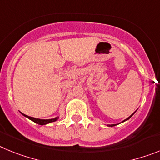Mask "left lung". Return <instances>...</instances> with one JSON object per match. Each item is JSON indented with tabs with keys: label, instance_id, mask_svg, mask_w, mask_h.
<instances>
[{
	"label": "left lung",
	"instance_id": "1",
	"mask_svg": "<svg viewBox=\"0 0 160 160\" xmlns=\"http://www.w3.org/2000/svg\"><path fill=\"white\" fill-rule=\"evenodd\" d=\"M133 114H134V113H133V114H131V116H130V117H128V118H127V119H125V120H124V121H126V120H128V119H129V118H131V116H132ZM109 126H111V127H114V126H115V125H114V124H112V125H109Z\"/></svg>",
	"mask_w": 160,
	"mask_h": 160
}]
</instances>
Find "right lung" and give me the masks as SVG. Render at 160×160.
<instances>
[{"label":"right lung","instance_id":"add662e5","mask_svg":"<svg viewBox=\"0 0 160 160\" xmlns=\"http://www.w3.org/2000/svg\"><path fill=\"white\" fill-rule=\"evenodd\" d=\"M24 116L27 117L28 118H29L30 120L33 121L34 122H36L37 124H39V125H46V124L49 123V122H55V121H57L58 119V117L55 118H51V119H39V118H32V117L30 116H27V115H25V114H22Z\"/></svg>","mask_w":160,"mask_h":160}]
</instances>
